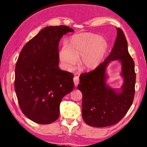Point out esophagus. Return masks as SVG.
<instances>
[{
	"label": "esophagus",
	"mask_w": 147,
	"mask_h": 147,
	"mask_svg": "<svg viewBox=\"0 0 147 147\" xmlns=\"http://www.w3.org/2000/svg\"><path fill=\"white\" fill-rule=\"evenodd\" d=\"M73 80L75 86H78V84L80 83V78L78 76H75L73 78Z\"/></svg>",
	"instance_id": "esophagus-1"
}]
</instances>
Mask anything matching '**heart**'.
<instances>
[{
  "label": "heart",
  "mask_w": 147,
  "mask_h": 147,
  "mask_svg": "<svg viewBox=\"0 0 147 147\" xmlns=\"http://www.w3.org/2000/svg\"><path fill=\"white\" fill-rule=\"evenodd\" d=\"M107 50V43L100 36L90 33L74 35L70 46L64 45L59 52V59L66 69H71L81 56L84 68L94 69L102 62Z\"/></svg>",
  "instance_id": "obj_1"
}]
</instances>
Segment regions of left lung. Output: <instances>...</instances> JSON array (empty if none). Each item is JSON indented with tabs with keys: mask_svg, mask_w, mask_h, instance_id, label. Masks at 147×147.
Segmentation results:
<instances>
[{
	"mask_svg": "<svg viewBox=\"0 0 147 147\" xmlns=\"http://www.w3.org/2000/svg\"><path fill=\"white\" fill-rule=\"evenodd\" d=\"M117 36L111 53L93 71L80 75L78 89L82 94V115L88 125L104 127L117 123L129 110L135 95L136 74L135 63L127 48V41L122 29L116 28ZM122 63L124 83L120 93L107 86L105 68L111 61Z\"/></svg>",
	"mask_w": 147,
	"mask_h": 147,
	"instance_id": "obj_1",
	"label": "left lung"
}]
</instances>
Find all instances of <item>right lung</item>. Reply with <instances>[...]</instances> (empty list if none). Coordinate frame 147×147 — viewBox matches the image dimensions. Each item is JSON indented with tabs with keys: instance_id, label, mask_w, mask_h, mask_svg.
<instances>
[{
	"instance_id": "right-lung-1",
	"label": "right lung",
	"mask_w": 147,
	"mask_h": 147,
	"mask_svg": "<svg viewBox=\"0 0 147 147\" xmlns=\"http://www.w3.org/2000/svg\"><path fill=\"white\" fill-rule=\"evenodd\" d=\"M74 32L65 25L44 28L22 48L15 71V91L21 111L40 124L55 122L63 97L73 91L74 75L58 67L59 42Z\"/></svg>"
}]
</instances>
